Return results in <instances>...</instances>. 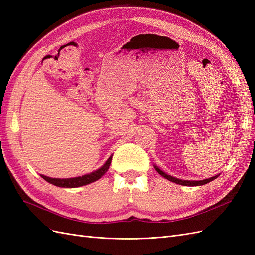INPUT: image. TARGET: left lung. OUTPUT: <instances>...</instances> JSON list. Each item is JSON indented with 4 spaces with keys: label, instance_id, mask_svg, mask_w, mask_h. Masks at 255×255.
I'll list each match as a JSON object with an SVG mask.
<instances>
[{
    "label": "left lung",
    "instance_id": "left-lung-1",
    "mask_svg": "<svg viewBox=\"0 0 255 255\" xmlns=\"http://www.w3.org/2000/svg\"><path fill=\"white\" fill-rule=\"evenodd\" d=\"M155 169H156V171H157L160 175H163V176L165 177V179H167V180H169V181H171V182H173V183H176V184L184 185V186H201V185L210 183V182H212V181L215 179V176H214V177H211V179H206V180H202V181H185V180L183 181V180L175 179V177H173V176H170V175L166 174L165 172L161 171L160 169H158L156 166H155Z\"/></svg>",
    "mask_w": 255,
    "mask_h": 255
}]
</instances>
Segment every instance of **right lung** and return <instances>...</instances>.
<instances>
[{
    "mask_svg": "<svg viewBox=\"0 0 255 255\" xmlns=\"http://www.w3.org/2000/svg\"><path fill=\"white\" fill-rule=\"evenodd\" d=\"M111 163H112V157H110L109 160H107L106 163L104 164V166L100 168L99 170H97L95 172H91L90 174L73 177V179H63V180H61V179H51V177L44 176V175H42V177L47 182H49L53 185H55V186L65 187V188H75V187L84 186V185H88L92 182H96L99 179H101V177L107 172V170H109Z\"/></svg>",
    "mask_w": 255,
    "mask_h": 255,
    "instance_id": "1",
    "label": "right lung"
}]
</instances>
